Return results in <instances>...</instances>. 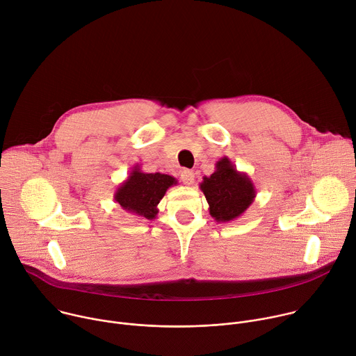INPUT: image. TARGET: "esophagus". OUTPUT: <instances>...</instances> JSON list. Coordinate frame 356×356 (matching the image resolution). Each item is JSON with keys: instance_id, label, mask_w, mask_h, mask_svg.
<instances>
[{"instance_id": "1", "label": "esophagus", "mask_w": 356, "mask_h": 356, "mask_svg": "<svg viewBox=\"0 0 356 356\" xmlns=\"http://www.w3.org/2000/svg\"><path fill=\"white\" fill-rule=\"evenodd\" d=\"M180 179L184 184L190 186L194 183V172L193 170H188V169H184L181 173H180Z\"/></svg>"}]
</instances>
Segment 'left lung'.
<instances>
[{"mask_svg":"<svg viewBox=\"0 0 356 356\" xmlns=\"http://www.w3.org/2000/svg\"><path fill=\"white\" fill-rule=\"evenodd\" d=\"M209 202V213L217 222L239 218L252 206L257 187L245 172H239L227 158L216 163V172L200 183Z\"/></svg>","mask_w":356,"mask_h":356,"instance_id":"obj_1","label":"left lung"}]
</instances>
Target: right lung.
<instances>
[{"instance_id":"obj_1","label":"right lung","mask_w":356,"mask_h":356,"mask_svg":"<svg viewBox=\"0 0 356 356\" xmlns=\"http://www.w3.org/2000/svg\"><path fill=\"white\" fill-rule=\"evenodd\" d=\"M177 180L173 176L163 173H145L139 165H135L129 176L117 187L114 193L115 202L122 210L143 217L146 220H155L158 217V204L168 188L176 186Z\"/></svg>"}]
</instances>
